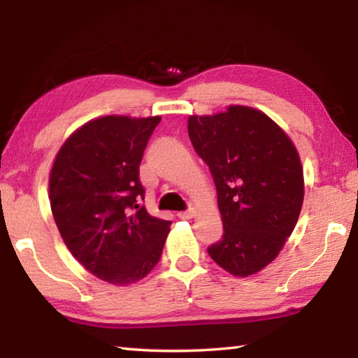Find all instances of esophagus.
Here are the masks:
<instances>
[{"mask_svg": "<svg viewBox=\"0 0 358 358\" xmlns=\"http://www.w3.org/2000/svg\"><path fill=\"white\" fill-rule=\"evenodd\" d=\"M194 215H196V208H189L186 211H180L178 217H181V220H191V217H194Z\"/></svg>", "mask_w": 358, "mask_h": 358, "instance_id": "esophagus-1", "label": "esophagus"}]
</instances>
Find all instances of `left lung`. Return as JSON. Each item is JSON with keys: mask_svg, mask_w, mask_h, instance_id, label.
Masks as SVG:
<instances>
[{"mask_svg": "<svg viewBox=\"0 0 358 358\" xmlns=\"http://www.w3.org/2000/svg\"><path fill=\"white\" fill-rule=\"evenodd\" d=\"M187 132L213 175L224 227L210 257L234 276L257 273L299 221L305 196L299 151L273 120L248 106L191 115Z\"/></svg>", "mask_w": 358, "mask_h": 358, "instance_id": "8db88e82", "label": "left lung"}]
</instances>
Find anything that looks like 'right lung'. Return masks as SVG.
<instances>
[{"mask_svg":"<svg viewBox=\"0 0 358 358\" xmlns=\"http://www.w3.org/2000/svg\"><path fill=\"white\" fill-rule=\"evenodd\" d=\"M161 117L107 115L66 138L53 161L48 199L59 235L90 273L115 286L143 280L159 262L171 221L137 201L145 147Z\"/></svg>","mask_w":358,"mask_h":358,"instance_id":"1","label":"right lung"}]
</instances>
